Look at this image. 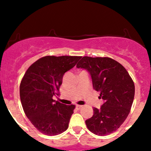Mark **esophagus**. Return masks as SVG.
<instances>
[{"label": "esophagus", "mask_w": 151, "mask_h": 151, "mask_svg": "<svg viewBox=\"0 0 151 151\" xmlns=\"http://www.w3.org/2000/svg\"><path fill=\"white\" fill-rule=\"evenodd\" d=\"M81 107H82V106H81V105H76V109H77V110H79Z\"/></svg>", "instance_id": "esophagus-1"}]
</instances>
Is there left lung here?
Masks as SVG:
<instances>
[{
  "mask_svg": "<svg viewBox=\"0 0 151 151\" xmlns=\"http://www.w3.org/2000/svg\"><path fill=\"white\" fill-rule=\"evenodd\" d=\"M77 68L90 74L93 89L100 91L104 104L93 108L92 117L86 120L88 129L98 136L114 132L130 113L135 94L134 83L120 63L109 58L83 57Z\"/></svg>",
  "mask_w": 151,
  "mask_h": 151,
  "instance_id": "1",
  "label": "left lung"
}]
</instances>
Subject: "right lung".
<instances>
[{"instance_id": "1", "label": "right lung", "mask_w": 151, "mask_h": 151, "mask_svg": "<svg viewBox=\"0 0 151 151\" xmlns=\"http://www.w3.org/2000/svg\"><path fill=\"white\" fill-rule=\"evenodd\" d=\"M81 57L46 56L27 69L20 85V101L32 124L41 133L56 136L69 126L75 106L52 99L60 95L62 77Z\"/></svg>"}]
</instances>
